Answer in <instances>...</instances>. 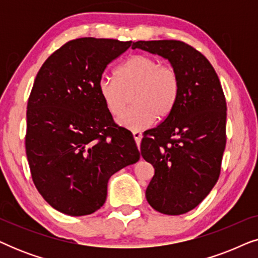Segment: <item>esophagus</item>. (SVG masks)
Segmentation results:
<instances>
[{
    "label": "esophagus",
    "instance_id": "34e87169",
    "mask_svg": "<svg viewBox=\"0 0 258 258\" xmlns=\"http://www.w3.org/2000/svg\"><path fill=\"white\" fill-rule=\"evenodd\" d=\"M134 139H135V142L137 144V148L140 149V144H141V139H142V133L141 132H134L133 133Z\"/></svg>",
    "mask_w": 258,
    "mask_h": 258
}]
</instances>
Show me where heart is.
<instances>
[{
    "instance_id": "1",
    "label": "heart",
    "mask_w": 258,
    "mask_h": 258,
    "mask_svg": "<svg viewBox=\"0 0 258 258\" xmlns=\"http://www.w3.org/2000/svg\"><path fill=\"white\" fill-rule=\"evenodd\" d=\"M114 76L115 80L102 77L98 81V95L114 116L120 115L133 95L134 107L117 119L119 125L132 132L148 128L156 117H167L178 100V74L171 67L161 66L153 56H132L116 68Z\"/></svg>"
}]
</instances>
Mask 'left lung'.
I'll use <instances>...</instances> for the list:
<instances>
[{"label": "left lung", "instance_id": "obj_1", "mask_svg": "<svg viewBox=\"0 0 258 258\" xmlns=\"http://www.w3.org/2000/svg\"><path fill=\"white\" fill-rule=\"evenodd\" d=\"M133 49L160 55L179 77L174 109L156 128L148 130L141 155L155 175L146 190L158 213L182 215L196 208L216 184L227 136V103L213 66L181 41H137Z\"/></svg>", "mask_w": 258, "mask_h": 258}]
</instances>
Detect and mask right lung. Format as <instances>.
<instances>
[{
	"label": "right lung",
	"mask_w": 258,
	"mask_h": 258,
	"mask_svg": "<svg viewBox=\"0 0 258 258\" xmlns=\"http://www.w3.org/2000/svg\"><path fill=\"white\" fill-rule=\"evenodd\" d=\"M132 41L83 37L47 58L27 105L26 153L34 184L59 213L84 216L100 209L108 181L139 161L132 134L114 123L97 84Z\"/></svg>",
	"instance_id": "add662e5"
}]
</instances>
